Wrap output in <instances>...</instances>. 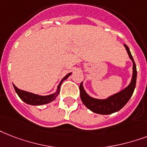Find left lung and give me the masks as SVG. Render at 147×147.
Returning <instances> with one entry per match:
<instances>
[{
	"label": "left lung",
	"mask_w": 147,
	"mask_h": 147,
	"mask_svg": "<svg viewBox=\"0 0 147 147\" xmlns=\"http://www.w3.org/2000/svg\"><path fill=\"white\" fill-rule=\"evenodd\" d=\"M124 47L128 53L129 59L133 61V76L131 78L130 83L126 88H123V90H121L117 93L109 96L108 98L100 99V98H93L89 96L84 88L83 82H81L79 86L82 102L88 109H90L95 113L109 115L118 112L128 102V101L129 100L134 92L136 87V76H137L136 66L128 46L126 45H124Z\"/></svg>",
	"instance_id": "8db88e82"
}]
</instances>
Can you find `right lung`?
<instances>
[{
	"label": "right lung",
	"mask_w": 147,
	"mask_h": 147,
	"mask_svg": "<svg viewBox=\"0 0 147 147\" xmlns=\"http://www.w3.org/2000/svg\"><path fill=\"white\" fill-rule=\"evenodd\" d=\"M71 75V72L67 74L61 79L60 83L59 84L55 92V93L50 94V95H48V96H39V95H37V94L31 93V92H26L24 91V90H21V89H19L14 85H13V86H14V89H15L16 93L18 95V96L20 97L21 100L24 102L25 103L28 104V105H32V106H41V105H45V104L49 103V102H52V101L55 99L56 97L59 96V92H60V87H61V83L69 78Z\"/></svg>",
	"instance_id": "add662e5"
}]
</instances>
